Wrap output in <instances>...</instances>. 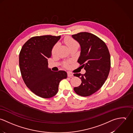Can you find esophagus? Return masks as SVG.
Returning <instances> with one entry per match:
<instances>
[{
  "instance_id": "34e87169",
  "label": "esophagus",
  "mask_w": 133,
  "mask_h": 133,
  "mask_svg": "<svg viewBox=\"0 0 133 133\" xmlns=\"http://www.w3.org/2000/svg\"><path fill=\"white\" fill-rule=\"evenodd\" d=\"M67 76L68 77H72L74 75H73V74L70 71H68L67 72Z\"/></svg>"
}]
</instances>
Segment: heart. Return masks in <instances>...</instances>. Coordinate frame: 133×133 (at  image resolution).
<instances>
[{
	"label": "heart",
	"mask_w": 133,
	"mask_h": 133,
	"mask_svg": "<svg viewBox=\"0 0 133 133\" xmlns=\"http://www.w3.org/2000/svg\"><path fill=\"white\" fill-rule=\"evenodd\" d=\"M64 42L65 43V44H66V45L68 46V47L70 49L75 47H79V44L78 43L75 41V39H74L73 38H71V37H66L65 40ZM58 45L57 44H56V45H55L53 46L52 50V54H55V53H56L57 49H58ZM64 66L66 67H67L68 66V63H65L64 64Z\"/></svg>",
	"instance_id": "heart-1"
}]
</instances>
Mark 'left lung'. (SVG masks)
I'll return each instance as SVG.
<instances>
[{
    "instance_id": "8db88e82",
    "label": "left lung",
    "mask_w": 133,
    "mask_h": 133,
    "mask_svg": "<svg viewBox=\"0 0 133 133\" xmlns=\"http://www.w3.org/2000/svg\"><path fill=\"white\" fill-rule=\"evenodd\" d=\"M72 37L80 44L81 53L78 62L86 70L84 75L74 74L81 79L82 83L74 89L81 96H89L100 89L108 77L110 54L105 43L93 34L80 32Z\"/></svg>"
}]
</instances>
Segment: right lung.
Here are the masks:
<instances>
[{"mask_svg": "<svg viewBox=\"0 0 133 133\" xmlns=\"http://www.w3.org/2000/svg\"><path fill=\"white\" fill-rule=\"evenodd\" d=\"M60 38L61 36L52 35L32 37L25 43L19 53V65L23 79L27 87L41 98L54 96L61 81L67 77L66 71H53L48 67V58Z\"/></svg>", "mask_w": 133, "mask_h": 133, "instance_id": "right-lung-1", "label": "right lung"}]
</instances>
